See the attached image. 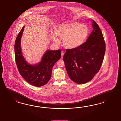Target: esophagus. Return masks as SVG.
I'll list each match as a JSON object with an SVG mask.
<instances>
[{"mask_svg":"<svg viewBox=\"0 0 121 121\" xmlns=\"http://www.w3.org/2000/svg\"><path fill=\"white\" fill-rule=\"evenodd\" d=\"M64 54H65V52H64V51H62V52H61V57H62V58L63 57V56H64Z\"/></svg>","mask_w":121,"mask_h":121,"instance_id":"esophagus-1","label":"esophagus"}]
</instances>
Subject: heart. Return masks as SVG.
Instances as JSON below:
<instances>
[{
  "mask_svg": "<svg viewBox=\"0 0 121 121\" xmlns=\"http://www.w3.org/2000/svg\"><path fill=\"white\" fill-rule=\"evenodd\" d=\"M57 36L62 38L63 45L67 49L78 48L85 42L88 34L87 27L79 22L66 23L60 25L55 30ZM53 41L59 42V39L53 34L52 35Z\"/></svg>",
  "mask_w": 121,
  "mask_h": 121,
  "instance_id": "heart-1",
  "label": "heart"
}]
</instances>
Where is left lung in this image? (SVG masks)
<instances>
[{
  "instance_id": "1",
  "label": "left lung",
  "mask_w": 121,
  "mask_h": 121,
  "mask_svg": "<svg viewBox=\"0 0 121 121\" xmlns=\"http://www.w3.org/2000/svg\"><path fill=\"white\" fill-rule=\"evenodd\" d=\"M92 21L93 30L82 46L66 49L63 56L69 78L78 84L90 81L100 69L104 59L106 45L98 24Z\"/></svg>"
}]
</instances>
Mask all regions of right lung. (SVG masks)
<instances>
[{"instance_id": "obj_1", "label": "right lung", "mask_w": 121, "mask_h": 121, "mask_svg": "<svg viewBox=\"0 0 121 121\" xmlns=\"http://www.w3.org/2000/svg\"><path fill=\"white\" fill-rule=\"evenodd\" d=\"M24 27L18 34L15 42V62L18 70L23 78L31 85L40 87L46 85L50 80L53 66L61 58V51L60 49L48 50L43 56L40 62L35 65H29L23 57L21 48V39Z\"/></svg>"}]
</instances>
